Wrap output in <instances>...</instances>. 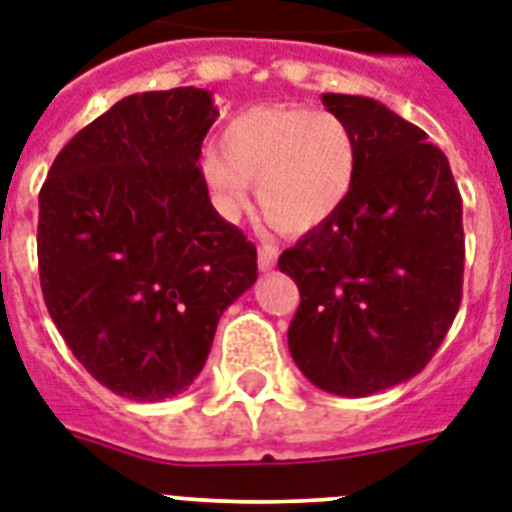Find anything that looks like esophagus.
<instances>
[{
    "label": "esophagus",
    "instance_id": "1",
    "mask_svg": "<svg viewBox=\"0 0 512 512\" xmlns=\"http://www.w3.org/2000/svg\"><path fill=\"white\" fill-rule=\"evenodd\" d=\"M276 257H278V249L273 247V244H260V249H257V265H260L263 273L276 265Z\"/></svg>",
    "mask_w": 512,
    "mask_h": 512
}]
</instances>
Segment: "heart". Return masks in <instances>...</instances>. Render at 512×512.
<instances>
[{
	"mask_svg": "<svg viewBox=\"0 0 512 512\" xmlns=\"http://www.w3.org/2000/svg\"><path fill=\"white\" fill-rule=\"evenodd\" d=\"M360 149L336 115L299 105L249 107L228 120L218 155L202 160V176L223 218L249 205V184L265 218L286 234L326 223L347 202Z\"/></svg>",
	"mask_w": 512,
	"mask_h": 512,
	"instance_id": "obj_1",
	"label": "heart"
}]
</instances>
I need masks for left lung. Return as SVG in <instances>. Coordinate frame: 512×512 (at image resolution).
Masks as SVG:
<instances>
[{
  "label": "left lung",
  "instance_id": "left-lung-1",
  "mask_svg": "<svg viewBox=\"0 0 512 512\" xmlns=\"http://www.w3.org/2000/svg\"><path fill=\"white\" fill-rule=\"evenodd\" d=\"M352 128L350 197L278 257L299 289L289 352L310 384L368 397L426 368L463 297V199L444 152L371 97L323 94Z\"/></svg>",
  "mask_w": 512,
  "mask_h": 512
}]
</instances>
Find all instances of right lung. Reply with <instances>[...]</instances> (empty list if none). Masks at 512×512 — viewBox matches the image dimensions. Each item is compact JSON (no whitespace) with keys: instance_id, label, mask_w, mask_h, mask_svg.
Listing matches in <instances>:
<instances>
[{"instance_id":"right-lung-1","label":"right lung","mask_w":512,"mask_h":512,"mask_svg":"<svg viewBox=\"0 0 512 512\" xmlns=\"http://www.w3.org/2000/svg\"><path fill=\"white\" fill-rule=\"evenodd\" d=\"M218 118L194 86L123 97L54 157L39 191V276L78 363L136 402L181 394L257 249L220 218L199 168Z\"/></svg>"}]
</instances>
